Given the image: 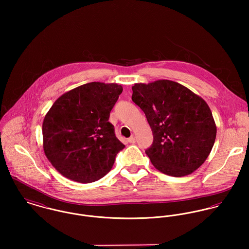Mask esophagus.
<instances>
[{
	"instance_id": "esophagus-1",
	"label": "esophagus",
	"mask_w": 249,
	"mask_h": 249,
	"mask_svg": "<svg viewBox=\"0 0 249 249\" xmlns=\"http://www.w3.org/2000/svg\"><path fill=\"white\" fill-rule=\"evenodd\" d=\"M127 142H130V143H134V142H136L135 137H134V136H131L130 138H128V139H127Z\"/></svg>"
}]
</instances>
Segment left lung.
<instances>
[{
    "label": "left lung",
    "mask_w": 249,
    "mask_h": 249,
    "mask_svg": "<svg viewBox=\"0 0 249 249\" xmlns=\"http://www.w3.org/2000/svg\"><path fill=\"white\" fill-rule=\"evenodd\" d=\"M132 101L143 111L153 142L145 150L159 172L181 178L193 174L209 156L216 125L207 103L173 80L135 83Z\"/></svg>",
    "instance_id": "8db88e82"
}]
</instances>
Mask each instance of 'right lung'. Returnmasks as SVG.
I'll return each instance as SVG.
<instances>
[{
    "instance_id": "1",
    "label": "right lung",
    "mask_w": 249,
    "mask_h": 249,
    "mask_svg": "<svg viewBox=\"0 0 249 249\" xmlns=\"http://www.w3.org/2000/svg\"><path fill=\"white\" fill-rule=\"evenodd\" d=\"M122 92L118 83L89 82L64 93L50 108L42 124L43 148L63 177L91 183L111 171L124 147L108 122Z\"/></svg>"
}]
</instances>
